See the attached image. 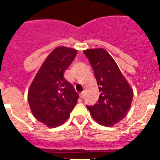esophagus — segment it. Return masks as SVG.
I'll use <instances>...</instances> for the list:
<instances>
[{
  "instance_id": "esophagus-1",
  "label": "esophagus",
  "mask_w": 160,
  "mask_h": 160,
  "mask_svg": "<svg viewBox=\"0 0 160 160\" xmlns=\"http://www.w3.org/2000/svg\"><path fill=\"white\" fill-rule=\"evenodd\" d=\"M79 96H80V98H83L85 97V92H84V91H83V92H82L81 94H79Z\"/></svg>"
}]
</instances>
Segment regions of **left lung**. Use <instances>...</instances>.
Segmentation results:
<instances>
[{
  "label": "left lung",
  "instance_id": "1",
  "mask_svg": "<svg viewBox=\"0 0 160 160\" xmlns=\"http://www.w3.org/2000/svg\"><path fill=\"white\" fill-rule=\"evenodd\" d=\"M84 53L94 70L100 92L97 103L87 107L98 123L112 127L128 114L132 102L133 90L105 49H87Z\"/></svg>",
  "mask_w": 160,
  "mask_h": 160
}]
</instances>
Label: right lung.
Masks as SVG:
<instances>
[{
    "label": "right lung",
    "mask_w": 160,
    "mask_h": 160,
    "mask_svg": "<svg viewBox=\"0 0 160 160\" xmlns=\"http://www.w3.org/2000/svg\"><path fill=\"white\" fill-rule=\"evenodd\" d=\"M77 50L59 46L46 58L28 91L33 116L48 128L66 122L77 104L78 94L66 81L64 72L75 58Z\"/></svg>",
    "instance_id": "right-lung-1"
}]
</instances>
